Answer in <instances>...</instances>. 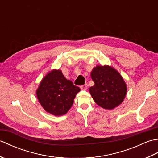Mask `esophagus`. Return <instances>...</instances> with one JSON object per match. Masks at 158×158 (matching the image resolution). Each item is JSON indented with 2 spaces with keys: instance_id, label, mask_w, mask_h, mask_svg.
Listing matches in <instances>:
<instances>
[{
  "instance_id": "1",
  "label": "esophagus",
  "mask_w": 158,
  "mask_h": 158,
  "mask_svg": "<svg viewBox=\"0 0 158 158\" xmlns=\"http://www.w3.org/2000/svg\"><path fill=\"white\" fill-rule=\"evenodd\" d=\"M88 84H85V85H81L80 86V88H81V89H83V90H85L87 89V88H88Z\"/></svg>"
}]
</instances>
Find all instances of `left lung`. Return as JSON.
<instances>
[{"mask_svg":"<svg viewBox=\"0 0 158 158\" xmlns=\"http://www.w3.org/2000/svg\"><path fill=\"white\" fill-rule=\"evenodd\" d=\"M91 77L94 85L89 92L95 102L105 109H113L125 98L127 88L122 77L109 66H97L92 70Z\"/></svg>","mask_w":158,"mask_h":158,"instance_id":"obj_1","label":"left lung"}]
</instances>
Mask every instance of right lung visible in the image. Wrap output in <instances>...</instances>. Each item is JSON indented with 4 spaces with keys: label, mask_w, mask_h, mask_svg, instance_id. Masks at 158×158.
Wrapping results in <instances>:
<instances>
[{
    "label": "right lung",
    "mask_w": 158,
    "mask_h": 158,
    "mask_svg": "<svg viewBox=\"0 0 158 158\" xmlns=\"http://www.w3.org/2000/svg\"><path fill=\"white\" fill-rule=\"evenodd\" d=\"M79 91V87L67 80L61 70H53L43 79L36 95L47 112L60 116L64 115L70 109Z\"/></svg>",
    "instance_id": "obj_1"
}]
</instances>
